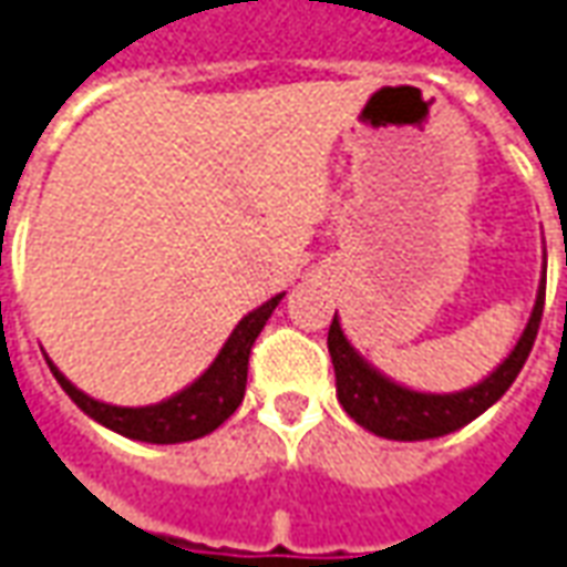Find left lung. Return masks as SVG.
Instances as JSON below:
<instances>
[{"mask_svg": "<svg viewBox=\"0 0 567 567\" xmlns=\"http://www.w3.org/2000/svg\"><path fill=\"white\" fill-rule=\"evenodd\" d=\"M543 298H546V257H543V279L537 285V300L527 316V326L522 338L515 341L509 357L496 365L487 379H481L472 388H462L453 394H431V391H413L400 381L388 379L381 369L365 360L360 350L348 341L341 329V319L334 313L329 326V353L334 365V388L338 403L344 413L363 425L365 431L388 437V441H431L444 437L450 431H460L462 425L475 422L477 415L487 413L499 396L518 379L527 353L534 348V338L540 329Z\"/></svg>", "mask_w": 567, "mask_h": 567, "instance_id": "obj_1", "label": "left lung"}]
</instances>
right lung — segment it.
I'll return each instance as SVG.
<instances>
[{
    "mask_svg": "<svg viewBox=\"0 0 567 567\" xmlns=\"http://www.w3.org/2000/svg\"><path fill=\"white\" fill-rule=\"evenodd\" d=\"M282 298L285 295H276L248 316H241V322L226 338V344L219 348L214 363L207 365L202 375L186 384L183 391H176L173 396L152 403V406H114L105 400H95V396L83 394L52 360H45V363L52 369L58 384L64 388V394L71 396L73 403L90 419H95L99 425L117 431L130 441H142V444L198 441L204 434L217 431L238 410V403L245 396V384H248V357H251L254 341L264 332L267 319Z\"/></svg>",
    "mask_w": 567,
    "mask_h": 567,
    "instance_id": "1",
    "label": "right lung"
}]
</instances>
